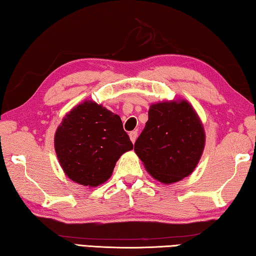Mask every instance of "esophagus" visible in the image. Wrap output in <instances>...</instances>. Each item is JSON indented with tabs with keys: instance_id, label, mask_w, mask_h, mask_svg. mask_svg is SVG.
Here are the masks:
<instances>
[{
	"instance_id": "obj_1",
	"label": "esophagus",
	"mask_w": 256,
	"mask_h": 256,
	"mask_svg": "<svg viewBox=\"0 0 256 256\" xmlns=\"http://www.w3.org/2000/svg\"><path fill=\"white\" fill-rule=\"evenodd\" d=\"M128 136H130V140L132 141V144H134V142H136V138H138V132L132 131V132L128 133Z\"/></svg>"
}]
</instances>
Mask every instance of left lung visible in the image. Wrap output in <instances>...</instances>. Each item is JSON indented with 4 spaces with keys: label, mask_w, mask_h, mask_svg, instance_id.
<instances>
[{
    "label": "left lung",
    "mask_w": 256,
    "mask_h": 256,
    "mask_svg": "<svg viewBox=\"0 0 256 256\" xmlns=\"http://www.w3.org/2000/svg\"><path fill=\"white\" fill-rule=\"evenodd\" d=\"M148 122L134 144L146 172L162 184L192 174L204 150V128L185 99L151 104Z\"/></svg>",
    "instance_id": "1"
}]
</instances>
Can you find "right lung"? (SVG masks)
Masks as SVG:
<instances>
[{"label": "right lung", "instance_id": "1", "mask_svg": "<svg viewBox=\"0 0 256 256\" xmlns=\"http://www.w3.org/2000/svg\"><path fill=\"white\" fill-rule=\"evenodd\" d=\"M54 146L66 175L89 188L105 183L120 156L133 149L120 116L94 100H84L64 116Z\"/></svg>", "mask_w": 256, "mask_h": 256}]
</instances>
